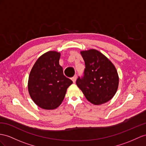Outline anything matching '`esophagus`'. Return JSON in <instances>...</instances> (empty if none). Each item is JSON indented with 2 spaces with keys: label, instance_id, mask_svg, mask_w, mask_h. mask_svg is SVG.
<instances>
[{
  "label": "esophagus",
  "instance_id": "esophagus-1",
  "mask_svg": "<svg viewBox=\"0 0 146 146\" xmlns=\"http://www.w3.org/2000/svg\"><path fill=\"white\" fill-rule=\"evenodd\" d=\"M76 80V76H74L73 77H72V80L73 81V82L74 83H75Z\"/></svg>",
  "mask_w": 146,
  "mask_h": 146
}]
</instances>
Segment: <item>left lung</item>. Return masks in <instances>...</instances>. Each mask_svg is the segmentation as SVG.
<instances>
[{
  "label": "left lung",
  "mask_w": 146,
  "mask_h": 146,
  "mask_svg": "<svg viewBox=\"0 0 146 146\" xmlns=\"http://www.w3.org/2000/svg\"><path fill=\"white\" fill-rule=\"evenodd\" d=\"M85 63L83 76L76 83L89 102L100 105L110 100L117 91L119 78L115 66L95 49L81 52Z\"/></svg>",
  "instance_id": "1"
}]
</instances>
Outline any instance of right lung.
<instances>
[{
    "label": "right lung",
    "mask_w": 146,
    "mask_h": 146,
    "mask_svg": "<svg viewBox=\"0 0 146 146\" xmlns=\"http://www.w3.org/2000/svg\"><path fill=\"white\" fill-rule=\"evenodd\" d=\"M60 54L45 53L37 60L29 76L28 91L33 101L46 110L57 108L73 81L66 78L59 65Z\"/></svg>",
    "instance_id": "right-lung-1"
}]
</instances>
